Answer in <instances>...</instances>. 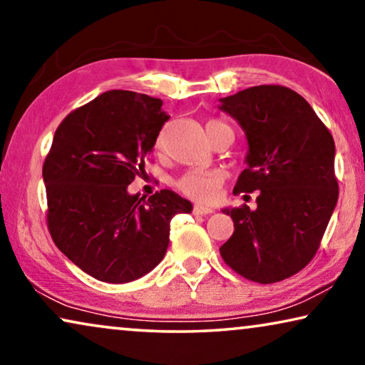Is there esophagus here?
I'll return each mask as SVG.
<instances>
[{
  "mask_svg": "<svg viewBox=\"0 0 365 365\" xmlns=\"http://www.w3.org/2000/svg\"><path fill=\"white\" fill-rule=\"evenodd\" d=\"M213 212H215L213 208L203 207V205H195V207H193V213L195 215H210V213H213Z\"/></svg>",
  "mask_w": 365,
  "mask_h": 365,
  "instance_id": "esophagus-1",
  "label": "esophagus"
}]
</instances>
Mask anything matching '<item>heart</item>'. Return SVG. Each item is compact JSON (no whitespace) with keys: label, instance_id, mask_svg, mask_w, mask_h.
I'll return each mask as SVG.
<instances>
[{"label":"heart","instance_id":"1","mask_svg":"<svg viewBox=\"0 0 365 365\" xmlns=\"http://www.w3.org/2000/svg\"><path fill=\"white\" fill-rule=\"evenodd\" d=\"M213 124H220V122H208V125ZM158 143H160V140H158ZM222 183L223 173H220L217 170H205V168H192V170L185 172L183 175L178 178L177 187L182 193L195 200V202L210 203L218 197Z\"/></svg>","mask_w":365,"mask_h":365}]
</instances>
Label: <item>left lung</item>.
Returning <instances> with one entry per match:
<instances>
[{
    "mask_svg": "<svg viewBox=\"0 0 365 365\" xmlns=\"http://www.w3.org/2000/svg\"><path fill=\"white\" fill-rule=\"evenodd\" d=\"M248 140L235 192L259 190L258 208H223L235 232L220 248L230 268L261 284L283 281L314 258L334 212V138L304 97L255 86L220 99Z\"/></svg>",
    "mask_w": 365,
    "mask_h": 365,
    "instance_id": "left-lung-1",
    "label": "left lung"
}]
</instances>
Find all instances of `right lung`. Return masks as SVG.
Listing matches in <instances>:
<instances>
[{
  "label": "right lung",
  "mask_w": 365,
  "mask_h": 365,
  "mask_svg": "<svg viewBox=\"0 0 365 365\" xmlns=\"http://www.w3.org/2000/svg\"><path fill=\"white\" fill-rule=\"evenodd\" d=\"M163 102L132 91H107L71 112L43 165L48 228L76 266L106 283H130L160 263L170 222L192 212L172 190L130 195L145 158L170 119Z\"/></svg>",
  "instance_id": "add662e5"
}]
</instances>
